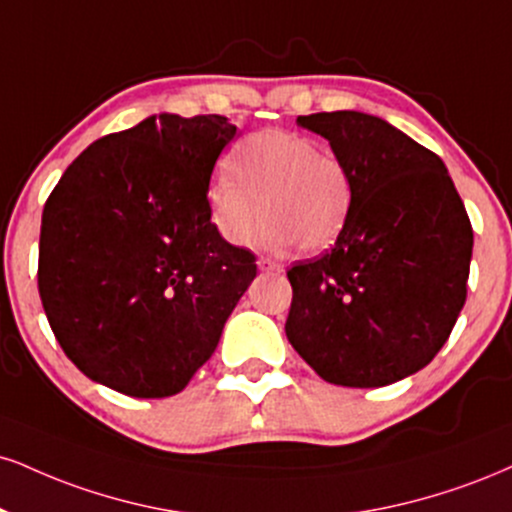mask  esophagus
<instances>
[{
  "label": "esophagus",
  "instance_id": "obj_1",
  "mask_svg": "<svg viewBox=\"0 0 512 512\" xmlns=\"http://www.w3.org/2000/svg\"><path fill=\"white\" fill-rule=\"evenodd\" d=\"M257 267H260V272H272V274H281L283 267L279 262H274L272 257H260L257 260Z\"/></svg>",
  "mask_w": 512,
  "mask_h": 512
}]
</instances>
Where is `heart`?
<instances>
[{
	"mask_svg": "<svg viewBox=\"0 0 512 512\" xmlns=\"http://www.w3.org/2000/svg\"><path fill=\"white\" fill-rule=\"evenodd\" d=\"M231 174H221L209 193L212 219L233 245L250 243L262 221L264 245L319 252L331 248L348 224L350 174L346 164L303 133L267 128L240 140Z\"/></svg>",
	"mask_w": 512,
	"mask_h": 512,
	"instance_id": "obj_1",
	"label": "heart"
}]
</instances>
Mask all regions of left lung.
<instances>
[{
	"label": "left lung",
	"instance_id": "1",
	"mask_svg": "<svg viewBox=\"0 0 512 512\" xmlns=\"http://www.w3.org/2000/svg\"><path fill=\"white\" fill-rule=\"evenodd\" d=\"M350 174L348 224L288 272L286 336L329 384L377 389L420 372L467 298L472 226L446 164L362 112L298 116Z\"/></svg>",
	"mask_w": 512,
	"mask_h": 512
}]
</instances>
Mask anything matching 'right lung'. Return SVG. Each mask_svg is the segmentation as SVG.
I'll return each mask as SVG.
<instances>
[{"instance_id": "obj_1", "label": "right lung", "mask_w": 512, "mask_h": 512, "mask_svg": "<svg viewBox=\"0 0 512 512\" xmlns=\"http://www.w3.org/2000/svg\"><path fill=\"white\" fill-rule=\"evenodd\" d=\"M226 116L152 114L73 159L47 197L38 288L59 346L85 377L133 398L186 389L212 357L255 255L212 224Z\"/></svg>"}]
</instances>
